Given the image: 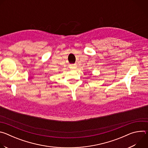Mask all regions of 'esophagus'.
<instances>
[{
    "instance_id": "obj_1",
    "label": "esophagus",
    "mask_w": 148,
    "mask_h": 148,
    "mask_svg": "<svg viewBox=\"0 0 148 148\" xmlns=\"http://www.w3.org/2000/svg\"><path fill=\"white\" fill-rule=\"evenodd\" d=\"M76 64H70V68L71 69H76Z\"/></svg>"
}]
</instances>
